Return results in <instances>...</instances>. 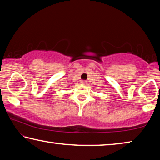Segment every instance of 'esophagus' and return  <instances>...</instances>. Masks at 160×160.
Here are the masks:
<instances>
[{
    "label": "esophagus",
    "instance_id": "1",
    "mask_svg": "<svg viewBox=\"0 0 160 160\" xmlns=\"http://www.w3.org/2000/svg\"><path fill=\"white\" fill-rule=\"evenodd\" d=\"M86 83H87V81L86 80H82V81H81V84H82V85H85Z\"/></svg>",
    "mask_w": 160,
    "mask_h": 160
}]
</instances>
